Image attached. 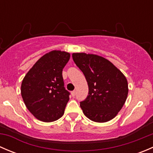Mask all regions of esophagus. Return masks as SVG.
Masks as SVG:
<instances>
[{"label":"esophagus","mask_w":153,"mask_h":153,"mask_svg":"<svg viewBox=\"0 0 153 153\" xmlns=\"http://www.w3.org/2000/svg\"><path fill=\"white\" fill-rule=\"evenodd\" d=\"M75 94H76V91L74 90L72 92H71V95H72V97H75Z\"/></svg>","instance_id":"34e87169"}]
</instances>
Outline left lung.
<instances>
[{"instance_id": "8db88e82", "label": "left lung", "mask_w": 153, "mask_h": 153, "mask_svg": "<svg viewBox=\"0 0 153 153\" xmlns=\"http://www.w3.org/2000/svg\"><path fill=\"white\" fill-rule=\"evenodd\" d=\"M74 62L84 73L89 93L80 106L91 121L112 120L124 106L128 95L126 77L106 58L84 52L72 54Z\"/></svg>"}]
</instances>
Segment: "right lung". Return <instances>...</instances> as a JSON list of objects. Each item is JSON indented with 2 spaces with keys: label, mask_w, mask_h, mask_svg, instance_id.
<instances>
[{
  "label": "right lung",
  "mask_w": 153,
  "mask_h": 153,
  "mask_svg": "<svg viewBox=\"0 0 153 153\" xmlns=\"http://www.w3.org/2000/svg\"><path fill=\"white\" fill-rule=\"evenodd\" d=\"M70 54L53 50L43 55L29 69L21 84V96L29 112L44 122H52L64 115L69 100L62 71Z\"/></svg>",
  "instance_id": "add662e5"
}]
</instances>
